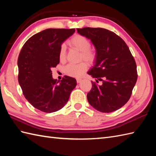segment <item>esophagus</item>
Here are the masks:
<instances>
[{
  "mask_svg": "<svg viewBox=\"0 0 156 156\" xmlns=\"http://www.w3.org/2000/svg\"><path fill=\"white\" fill-rule=\"evenodd\" d=\"M76 81H77V83H80V82L82 81V79L77 78V79H76Z\"/></svg>",
  "mask_w": 156,
  "mask_h": 156,
  "instance_id": "1",
  "label": "esophagus"
}]
</instances>
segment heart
Here are the masks:
<instances>
[{
    "label": "heart",
    "instance_id": "b5f03b06",
    "mask_svg": "<svg viewBox=\"0 0 156 156\" xmlns=\"http://www.w3.org/2000/svg\"><path fill=\"white\" fill-rule=\"evenodd\" d=\"M69 45L72 48L78 49L81 51V59H84L88 63L93 62L96 58V53L90 49V42L84 36L81 35H76L69 41ZM59 58L60 61L64 62L66 58V48L65 45H62L59 49ZM87 64L84 62L78 64H69L64 68V72L66 74L72 77L79 78L84 74L87 70Z\"/></svg>",
    "mask_w": 156,
    "mask_h": 156
}]
</instances>
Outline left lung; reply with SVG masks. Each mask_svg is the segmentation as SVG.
I'll use <instances>...</instances> for the list:
<instances>
[{"label":"left lung","instance_id":"1","mask_svg":"<svg viewBox=\"0 0 156 156\" xmlns=\"http://www.w3.org/2000/svg\"><path fill=\"white\" fill-rule=\"evenodd\" d=\"M90 39L96 49L94 66L88 74L102 85L92 82L87 99L92 107L102 112L121 108L130 98L137 79V66L128 46L115 33L103 28L77 29Z\"/></svg>","mask_w":156,"mask_h":156}]
</instances>
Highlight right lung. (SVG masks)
I'll use <instances>...</instances> for the list:
<instances>
[{"instance_id": "add662e5", "label": "right lung", "mask_w": 156, "mask_h": 156, "mask_svg": "<svg viewBox=\"0 0 156 156\" xmlns=\"http://www.w3.org/2000/svg\"><path fill=\"white\" fill-rule=\"evenodd\" d=\"M74 32V29H45L29 38L20 51L19 83L25 98L39 111L60 110L77 84L75 78L67 76L57 82L51 72L59 63L62 44Z\"/></svg>"}]
</instances>
